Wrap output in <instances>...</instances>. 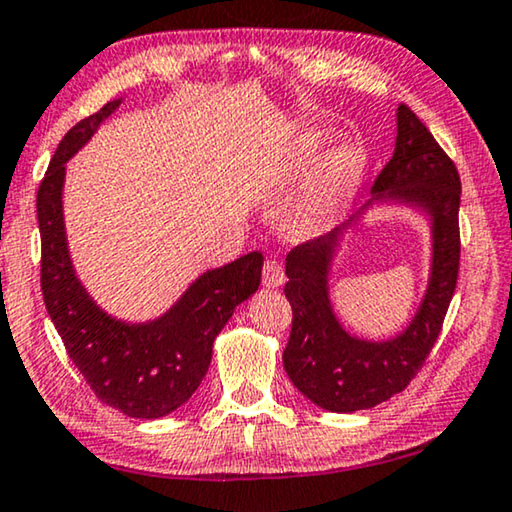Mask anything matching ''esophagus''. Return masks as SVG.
Masks as SVG:
<instances>
[{
  "label": "esophagus",
  "instance_id": "obj_1",
  "mask_svg": "<svg viewBox=\"0 0 512 512\" xmlns=\"http://www.w3.org/2000/svg\"><path fill=\"white\" fill-rule=\"evenodd\" d=\"M287 280L285 276V269H282V262L278 257H269L264 262V269H262V282L266 287H280L282 282Z\"/></svg>",
  "mask_w": 512,
  "mask_h": 512
}]
</instances>
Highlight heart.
<instances>
[{
    "label": "heart",
    "mask_w": 512,
    "mask_h": 512,
    "mask_svg": "<svg viewBox=\"0 0 512 512\" xmlns=\"http://www.w3.org/2000/svg\"><path fill=\"white\" fill-rule=\"evenodd\" d=\"M324 142L326 133L322 131L296 133L278 156L276 170L282 181H296L311 172L289 216L296 234H317L333 225L347 209L363 177L365 154L361 144L345 140L317 160Z\"/></svg>",
    "instance_id": "heart-1"
}]
</instances>
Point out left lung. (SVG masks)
Listing matches in <instances>:
<instances>
[{
	"instance_id": "8db88e82",
	"label": "left lung",
	"mask_w": 512,
	"mask_h": 512,
	"mask_svg": "<svg viewBox=\"0 0 512 512\" xmlns=\"http://www.w3.org/2000/svg\"><path fill=\"white\" fill-rule=\"evenodd\" d=\"M460 193L457 167L407 105L398 108V140L372 183L377 200L421 207L432 218V276L407 331L386 342L352 338L335 319L326 287L342 230L292 248L285 296L292 333L282 363L292 384L326 411L370 409L404 391L437 342L460 273Z\"/></svg>"
}]
</instances>
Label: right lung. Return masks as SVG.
<instances>
[{"instance_id": "obj_1", "label": "right lung", "mask_w": 512, "mask_h": 512, "mask_svg": "<svg viewBox=\"0 0 512 512\" xmlns=\"http://www.w3.org/2000/svg\"><path fill=\"white\" fill-rule=\"evenodd\" d=\"M117 105L119 101L103 105L64 135L38 186L41 289L68 356L96 398L131 418H160L197 391L209 370L216 335L236 305L257 292L264 257L250 253L207 271L170 312L149 324L119 322L89 299L66 248L64 165Z\"/></svg>"}]
</instances>
